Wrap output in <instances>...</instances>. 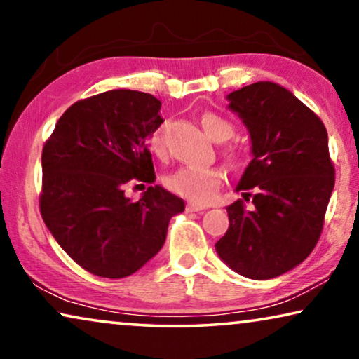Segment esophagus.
I'll return each mask as SVG.
<instances>
[{
	"mask_svg": "<svg viewBox=\"0 0 359 359\" xmlns=\"http://www.w3.org/2000/svg\"><path fill=\"white\" fill-rule=\"evenodd\" d=\"M185 210L187 211H203L205 210V206H201V205H196V203H187V206H185Z\"/></svg>",
	"mask_w": 359,
	"mask_h": 359,
	"instance_id": "1",
	"label": "esophagus"
}]
</instances>
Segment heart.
<instances>
[{"instance_id": "b5f03b06", "label": "heart", "mask_w": 359, "mask_h": 359, "mask_svg": "<svg viewBox=\"0 0 359 359\" xmlns=\"http://www.w3.org/2000/svg\"><path fill=\"white\" fill-rule=\"evenodd\" d=\"M201 127L206 135L215 141H226L234 135V127L228 120L218 114L206 112L201 115ZM165 144V123L159 125L153 130L149 136V148L156 154L164 153ZM226 154L231 159L239 158V151L236 148H228ZM224 182L223 169L215 168H195V165H184L165 179V185L170 191L184 198L195 201V203H208L218 194Z\"/></svg>"}]
</instances>
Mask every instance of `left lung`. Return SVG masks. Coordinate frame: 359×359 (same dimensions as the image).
Segmentation results:
<instances>
[{"label":"left lung","instance_id":"8db88e82","mask_svg":"<svg viewBox=\"0 0 359 359\" xmlns=\"http://www.w3.org/2000/svg\"><path fill=\"white\" fill-rule=\"evenodd\" d=\"M228 99L252 136L254 159L237 191L254 189V208L247 210L244 200L229 205V228L215 247L239 275L270 280L299 265L316 247L335 165L319 115L287 89L260 81Z\"/></svg>","mask_w":359,"mask_h":359}]
</instances>
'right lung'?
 I'll list each match as a JSON object with an SVG mask.
<instances>
[{
  "label": "right lung",
  "instance_id": "1",
  "mask_svg": "<svg viewBox=\"0 0 359 359\" xmlns=\"http://www.w3.org/2000/svg\"><path fill=\"white\" fill-rule=\"evenodd\" d=\"M154 95L115 89L68 107L42 149L40 215L60 247L86 271L125 278L164 245L184 200L151 185L148 136L163 123ZM149 183L138 202L124 187Z\"/></svg>",
  "mask_w": 359,
  "mask_h": 359
}]
</instances>
